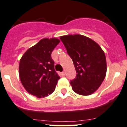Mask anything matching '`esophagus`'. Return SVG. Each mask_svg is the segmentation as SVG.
Masks as SVG:
<instances>
[{
  "label": "esophagus",
  "instance_id": "obj_1",
  "mask_svg": "<svg viewBox=\"0 0 127 127\" xmlns=\"http://www.w3.org/2000/svg\"><path fill=\"white\" fill-rule=\"evenodd\" d=\"M60 74H61V76H64V74H65L64 71H62V72H61Z\"/></svg>",
  "mask_w": 127,
  "mask_h": 127
}]
</instances>
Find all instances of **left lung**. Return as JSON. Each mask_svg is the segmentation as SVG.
Segmentation results:
<instances>
[{"instance_id":"1","label":"left lung","mask_w":127,"mask_h":127,"mask_svg":"<svg viewBox=\"0 0 127 127\" xmlns=\"http://www.w3.org/2000/svg\"><path fill=\"white\" fill-rule=\"evenodd\" d=\"M60 39L77 73L75 79L70 81L72 90L80 95H90L98 90L105 77L104 52L95 41L82 35H66Z\"/></svg>"}]
</instances>
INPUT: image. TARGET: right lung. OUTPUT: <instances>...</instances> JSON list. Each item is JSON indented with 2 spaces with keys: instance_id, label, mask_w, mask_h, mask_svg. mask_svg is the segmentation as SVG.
I'll return each mask as SVG.
<instances>
[{
  "instance_id": "1",
  "label": "right lung",
  "mask_w": 127,
  "mask_h": 127,
  "mask_svg": "<svg viewBox=\"0 0 127 127\" xmlns=\"http://www.w3.org/2000/svg\"><path fill=\"white\" fill-rule=\"evenodd\" d=\"M60 40L44 38L29 48L20 61L19 75L26 91L37 98L52 94L60 79L54 69L52 52Z\"/></svg>"
}]
</instances>
